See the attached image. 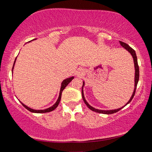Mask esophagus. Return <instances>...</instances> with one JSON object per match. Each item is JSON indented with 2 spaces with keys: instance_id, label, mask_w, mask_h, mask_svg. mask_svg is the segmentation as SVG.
<instances>
[{
  "instance_id": "obj_1",
  "label": "esophagus",
  "mask_w": 152,
  "mask_h": 152,
  "mask_svg": "<svg viewBox=\"0 0 152 152\" xmlns=\"http://www.w3.org/2000/svg\"><path fill=\"white\" fill-rule=\"evenodd\" d=\"M76 74H77V75H78V76H82V75H83V74H84V70H83V69H82V68H79L78 70H77V72H76Z\"/></svg>"
}]
</instances>
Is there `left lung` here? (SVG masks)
<instances>
[{"label":"left lung","mask_w":152,"mask_h":152,"mask_svg":"<svg viewBox=\"0 0 152 152\" xmlns=\"http://www.w3.org/2000/svg\"><path fill=\"white\" fill-rule=\"evenodd\" d=\"M119 43H120V45L122 46L123 48H125L126 50L127 51H129L131 53V55L132 56V57L133 58V62H134V67H135V85H134V90H133V92L132 95V96H131L130 99L129 100V101L126 103V105L128 104L129 102L132 101L133 96H134L135 93V91H136V88H137V83H138V81H139V78H140V70H139V66H138V64H137V56H136V53H135V50L132 49V48L130 47L129 45H127V43H125L124 42H122L119 41ZM85 85V83H84V81H83V85H82V99H83V101L84 102V103L86 104V106L88 107L92 111H94V112H96V113H102V114H107V115H109V114H113V113H117L121 109H122L123 107L125 106H123L121 108H119V109H113V110H100V109H95V108L92 107V106H91L88 103V102L86 101V100L85 99V97H84V91H83V88H84V86Z\"/></svg>","instance_id":"left-lung-1"}]
</instances>
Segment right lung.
<instances>
[{"label":"right lung","instance_id":"right-lung-1","mask_svg":"<svg viewBox=\"0 0 152 152\" xmlns=\"http://www.w3.org/2000/svg\"><path fill=\"white\" fill-rule=\"evenodd\" d=\"M33 40H34V39H33ZM33 40H31V41H33ZM31 41H30V42H31ZM17 58H15V61H14V64H13V66H12V71H13V68H14V66H15V62H16ZM74 76H71V77H70V78H66V79H65V80H64L62 81V82H61V88H60V94H59V96H58V100H57V101L56 102V103H55L54 104L52 105V106L48 108V109H43V110H35V109H31V108H30V107H29L26 106V105L24 104L23 103V102H21V104H22L23 105V107H24L25 108H26V109H27L28 110H29V111L32 112V113H48V112L52 111V110H53L56 109V107H57L58 106L59 103H60V100H61V92H62V91H64V89L66 88V87L67 86V85H68V84L69 83H70V82L72 80L74 79Z\"/></svg>","mask_w":152,"mask_h":152}]
</instances>
